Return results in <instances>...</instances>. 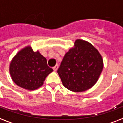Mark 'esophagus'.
<instances>
[{"label":"esophagus","mask_w":123,"mask_h":123,"mask_svg":"<svg viewBox=\"0 0 123 123\" xmlns=\"http://www.w3.org/2000/svg\"><path fill=\"white\" fill-rule=\"evenodd\" d=\"M58 68H59V65H58V64H56V65L53 68V70H54L55 72H56Z\"/></svg>","instance_id":"1"}]
</instances>
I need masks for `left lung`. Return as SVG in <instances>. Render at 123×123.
Wrapping results in <instances>:
<instances>
[{"label":"left lung","mask_w":123,"mask_h":123,"mask_svg":"<svg viewBox=\"0 0 123 123\" xmlns=\"http://www.w3.org/2000/svg\"><path fill=\"white\" fill-rule=\"evenodd\" d=\"M102 69L103 60L98 51L89 42L78 39L65 54L57 72L66 89L82 92L96 83Z\"/></svg>","instance_id":"left-lung-1"}]
</instances>
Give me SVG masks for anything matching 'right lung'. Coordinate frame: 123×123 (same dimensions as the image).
I'll return each mask as SVG.
<instances>
[{
  "label": "right lung",
  "instance_id": "obj_1",
  "mask_svg": "<svg viewBox=\"0 0 123 123\" xmlns=\"http://www.w3.org/2000/svg\"><path fill=\"white\" fill-rule=\"evenodd\" d=\"M52 72L45 57L39 51L34 52L30 46L19 51L10 65V73L13 82L21 88L31 91L40 87Z\"/></svg>",
  "mask_w": 123,
  "mask_h": 123
}]
</instances>
